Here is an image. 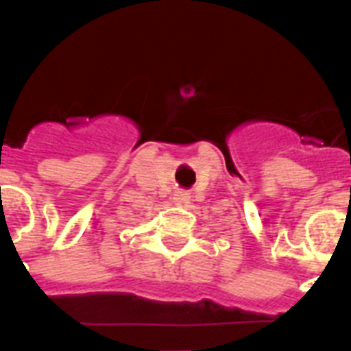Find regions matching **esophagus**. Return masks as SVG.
Listing matches in <instances>:
<instances>
[{"instance_id": "1", "label": "esophagus", "mask_w": 351, "mask_h": 351, "mask_svg": "<svg viewBox=\"0 0 351 351\" xmlns=\"http://www.w3.org/2000/svg\"><path fill=\"white\" fill-rule=\"evenodd\" d=\"M189 193L187 191H176L175 193V197H173V200H175V202H178V204H187L189 202Z\"/></svg>"}]
</instances>
